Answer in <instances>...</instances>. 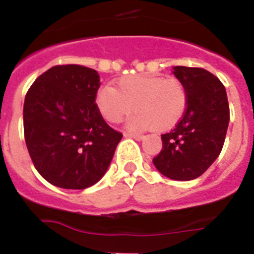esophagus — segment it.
Wrapping results in <instances>:
<instances>
[{
    "instance_id": "obj_1",
    "label": "esophagus",
    "mask_w": 254,
    "mask_h": 254,
    "mask_svg": "<svg viewBox=\"0 0 254 254\" xmlns=\"http://www.w3.org/2000/svg\"><path fill=\"white\" fill-rule=\"evenodd\" d=\"M126 137H131V138H134V140L137 141H141L143 138V134L141 133H125Z\"/></svg>"
}]
</instances>
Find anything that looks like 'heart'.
<instances>
[{"label":"heart","instance_id":"1","mask_svg":"<svg viewBox=\"0 0 254 254\" xmlns=\"http://www.w3.org/2000/svg\"><path fill=\"white\" fill-rule=\"evenodd\" d=\"M95 105L109 123H120L136 111L132 129L167 131L179 122L187 107V93L179 80L163 76L134 75L121 78L116 87L103 85L95 94Z\"/></svg>","mask_w":254,"mask_h":254}]
</instances>
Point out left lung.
Listing matches in <instances>:
<instances>
[{
    "label": "left lung",
    "mask_w": 254,
    "mask_h": 254,
    "mask_svg": "<svg viewBox=\"0 0 254 254\" xmlns=\"http://www.w3.org/2000/svg\"><path fill=\"white\" fill-rule=\"evenodd\" d=\"M187 93L183 118L169 133L161 134L163 149L152 163L173 181L198 178L221 152L230 112L224 85L198 67H173Z\"/></svg>",
    "instance_id": "left-lung-1"
}]
</instances>
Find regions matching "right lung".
I'll return each instance as SVG.
<instances>
[{
	"instance_id": "obj_1",
	"label": "right lung",
	"mask_w": 254,
	"mask_h": 254,
	"mask_svg": "<svg viewBox=\"0 0 254 254\" xmlns=\"http://www.w3.org/2000/svg\"><path fill=\"white\" fill-rule=\"evenodd\" d=\"M99 86L95 69L64 64L42 73L26 93V147L38 173L56 187L85 190L95 185L122 140L96 108Z\"/></svg>"
}]
</instances>
